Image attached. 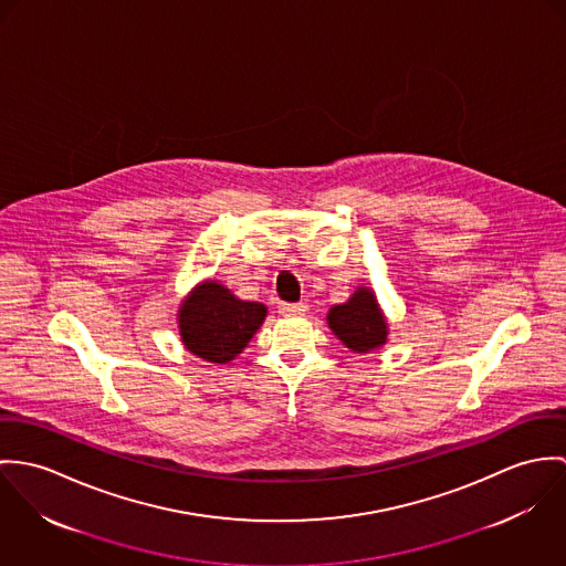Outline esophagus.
<instances>
[{"instance_id": "34e87169", "label": "esophagus", "mask_w": 566, "mask_h": 566, "mask_svg": "<svg viewBox=\"0 0 566 566\" xmlns=\"http://www.w3.org/2000/svg\"><path fill=\"white\" fill-rule=\"evenodd\" d=\"M306 311H308L306 304H280V314L284 316H302Z\"/></svg>"}]
</instances>
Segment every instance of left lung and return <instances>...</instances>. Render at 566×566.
I'll return each mask as SVG.
<instances>
[{
	"mask_svg": "<svg viewBox=\"0 0 566 566\" xmlns=\"http://www.w3.org/2000/svg\"><path fill=\"white\" fill-rule=\"evenodd\" d=\"M327 325L336 338L356 354H369L386 343L388 323L379 311L376 293L360 286L345 304L332 306Z\"/></svg>",
	"mask_w": 566,
	"mask_h": 566,
	"instance_id": "obj_1",
	"label": "left lung"
}]
</instances>
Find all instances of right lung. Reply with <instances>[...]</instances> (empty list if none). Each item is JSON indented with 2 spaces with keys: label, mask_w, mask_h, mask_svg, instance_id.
Instances as JSON below:
<instances>
[{
  "label": "right lung",
  "mask_w": 566,
  "mask_h": 566,
  "mask_svg": "<svg viewBox=\"0 0 566 566\" xmlns=\"http://www.w3.org/2000/svg\"><path fill=\"white\" fill-rule=\"evenodd\" d=\"M264 316V304L243 302L223 284L206 280L180 304L178 323L182 343L192 356L226 365L248 347Z\"/></svg>",
  "instance_id": "right-lung-1"
}]
</instances>
